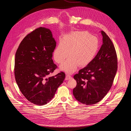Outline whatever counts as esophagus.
<instances>
[{"mask_svg": "<svg viewBox=\"0 0 131 131\" xmlns=\"http://www.w3.org/2000/svg\"><path fill=\"white\" fill-rule=\"evenodd\" d=\"M70 78H71V76L69 74H66V78H65V80H69Z\"/></svg>", "mask_w": 131, "mask_h": 131, "instance_id": "esophagus-1", "label": "esophagus"}]
</instances>
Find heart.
<instances>
[{"label":"heart","mask_w":131,"mask_h":131,"mask_svg":"<svg viewBox=\"0 0 131 131\" xmlns=\"http://www.w3.org/2000/svg\"><path fill=\"white\" fill-rule=\"evenodd\" d=\"M99 48L96 37L85 31H73L65 36L54 51L56 63H63L60 68L67 73L75 71L78 66L84 67L94 59ZM69 55H68V53Z\"/></svg>","instance_id":"heart-1"}]
</instances>
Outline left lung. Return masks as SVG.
<instances>
[{
    "instance_id": "left-lung-1",
    "label": "left lung",
    "mask_w": 131,
    "mask_h": 131,
    "mask_svg": "<svg viewBox=\"0 0 131 131\" xmlns=\"http://www.w3.org/2000/svg\"><path fill=\"white\" fill-rule=\"evenodd\" d=\"M101 33L103 43L95 57L73 76L77 85L73 89V94L78 101L86 105L96 104L105 96L118 68L114 44L104 31Z\"/></svg>"
}]
</instances>
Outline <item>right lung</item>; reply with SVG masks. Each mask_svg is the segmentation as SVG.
Listing matches in <instances>:
<instances>
[{"label":"right lung","mask_w":131,"mask_h":131,"mask_svg":"<svg viewBox=\"0 0 131 131\" xmlns=\"http://www.w3.org/2000/svg\"><path fill=\"white\" fill-rule=\"evenodd\" d=\"M55 47L51 30L40 27L25 37L16 52V83L25 98L35 105L49 102L65 78L63 71L49 77L58 68L52 59Z\"/></svg>","instance_id":"add662e5"}]
</instances>
